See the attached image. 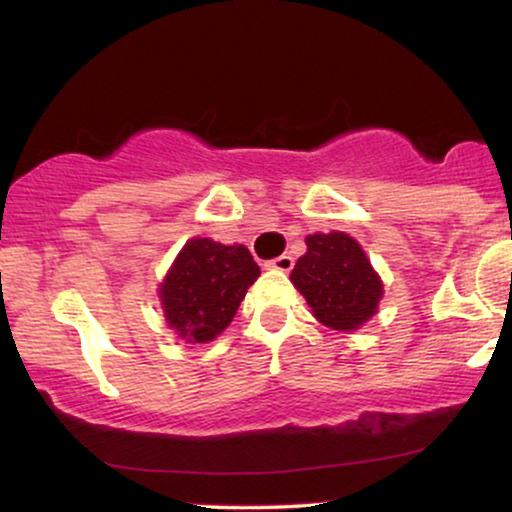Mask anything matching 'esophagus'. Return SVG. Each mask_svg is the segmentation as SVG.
Listing matches in <instances>:
<instances>
[{
    "label": "esophagus",
    "mask_w": 512,
    "mask_h": 512,
    "mask_svg": "<svg viewBox=\"0 0 512 512\" xmlns=\"http://www.w3.org/2000/svg\"><path fill=\"white\" fill-rule=\"evenodd\" d=\"M269 269H276V272H291L293 269V257L291 255H279L274 260L267 262Z\"/></svg>",
    "instance_id": "1"
}]
</instances>
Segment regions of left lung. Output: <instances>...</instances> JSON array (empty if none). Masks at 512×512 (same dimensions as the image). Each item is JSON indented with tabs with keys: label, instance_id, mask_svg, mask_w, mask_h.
<instances>
[{
	"label": "left lung",
	"instance_id": "1",
	"mask_svg": "<svg viewBox=\"0 0 512 512\" xmlns=\"http://www.w3.org/2000/svg\"><path fill=\"white\" fill-rule=\"evenodd\" d=\"M308 252L296 262L291 281L313 308V315L332 330H356L373 317L383 296L380 276L366 252L346 233H315L305 238Z\"/></svg>",
	"mask_w": 512,
	"mask_h": 512
}]
</instances>
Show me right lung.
Wrapping results in <instances>:
<instances>
[{
    "instance_id": "obj_1",
    "label": "right lung",
    "mask_w": 512,
    "mask_h": 512,
    "mask_svg": "<svg viewBox=\"0 0 512 512\" xmlns=\"http://www.w3.org/2000/svg\"><path fill=\"white\" fill-rule=\"evenodd\" d=\"M257 276L260 267L245 245L190 240L161 286L168 325L187 342H211L233 320Z\"/></svg>"
}]
</instances>
